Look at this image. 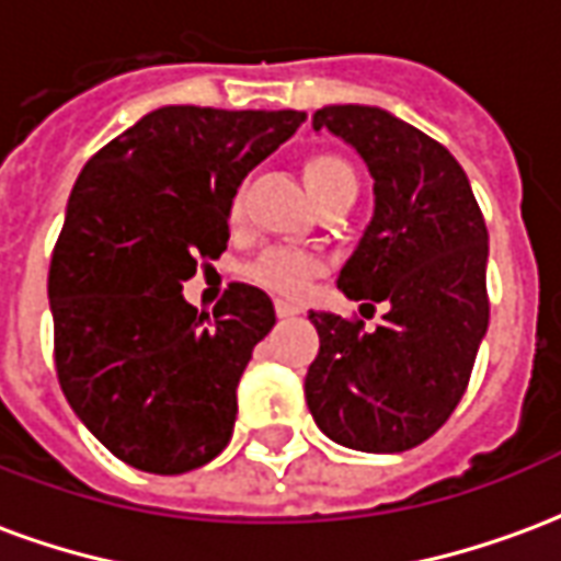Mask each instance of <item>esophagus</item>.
Returning a JSON list of instances; mask_svg holds the SVG:
<instances>
[{"label": "esophagus", "mask_w": 561, "mask_h": 561, "mask_svg": "<svg viewBox=\"0 0 561 561\" xmlns=\"http://www.w3.org/2000/svg\"><path fill=\"white\" fill-rule=\"evenodd\" d=\"M276 312H279V318H291L297 316V306L288 304V300H276Z\"/></svg>", "instance_id": "1"}]
</instances>
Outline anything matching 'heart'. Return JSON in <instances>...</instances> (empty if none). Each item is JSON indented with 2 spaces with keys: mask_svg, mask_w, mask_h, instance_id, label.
<instances>
[{
  "mask_svg": "<svg viewBox=\"0 0 561 561\" xmlns=\"http://www.w3.org/2000/svg\"><path fill=\"white\" fill-rule=\"evenodd\" d=\"M304 183L309 188V195L316 197V204H321L324 197L340 195V192H357V173L336 152H312L304 161ZM228 213L233 219L240 216V197L237 195L231 197ZM312 273H316V261L304 255V252H294V249H267L249 267L252 279L282 294L300 291Z\"/></svg>",
  "mask_w": 561,
  "mask_h": 561,
  "instance_id": "obj_1",
  "label": "heart"
}]
</instances>
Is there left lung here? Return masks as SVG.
I'll list each match as a JSON object with an SVG mask.
<instances>
[{
  "instance_id": "obj_1",
  "label": "left lung",
  "mask_w": 561,
  "mask_h": 561,
  "mask_svg": "<svg viewBox=\"0 0 561 561\" xmlns=\"http://www.w3.org/2000/svg\"><path fill=\"white\" fill-rule=\"evenodd\" d=\"M312 126L352 144L376 180V213L336 285L388 312L373 330L309 312L321 348L306 402L336 445L400 454L426 442L469 388L490 324L486 225L459 161L421 128L366 104L321 107Z\"/></svg>"
}]
</instances>
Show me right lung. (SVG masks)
I'll use <instances>...</instances> for the list:
<instances>
[{
    "label": "right lung",
    "instance_id": "add662e5",
    "mask_svg": "<svg viewBox=\"0 0 561 561\" xmlns=\"http://www.w3.org/2000/svg\"><path fill=\"white\" fill-rule=\"evenodd\" d=\"M304 119L159 107L71 188L47 276L56 378L87 430L135 469L183 474L231 442L237 385L276 324L273 300L231 282L209 316L185 304L183 282L228 249L231 197Z\"/></svg>",
    "mask_w": 561,
    "mask_h": 561
}]
</instances>
